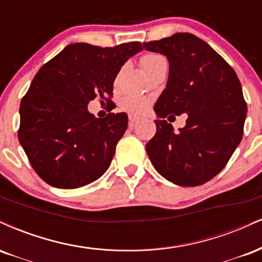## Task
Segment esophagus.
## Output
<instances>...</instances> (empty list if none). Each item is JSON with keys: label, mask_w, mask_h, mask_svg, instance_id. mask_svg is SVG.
Wrapping results in <instances>:
<instances>
[{"label": "esophagus", "mask_w": 262, "mask_h": 262, "mask_svg": "<svg viewBox=\"0 0 262 262\" xmlns=\"http://www.w3.org/2000/svg\"><path fill=\"white\" fill-rule=\"evenodd\" d=\"M138 118H136V116H132V115H130L128 116V126H130V127H132V126H134L135 124H136V122L138 121Z\"/></svg>", "instance_id": "obj_1"}]
</instances>
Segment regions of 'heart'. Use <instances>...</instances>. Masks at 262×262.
Wrapping results in <instances>:
<instances>
[{"label": "heart", "instance_id": "heart-1", "mask_svg": "<svg viewBox=\"0 0 262 262\" xmlns=\"http://www.w3.org/2000/svg\"><path fill=\"white\" fill-rule=\"evenodd\" d=\"M167 62L164 56L159 54H146L141 58V64L143 70L147 73H149L155 67L158 66L159 63ZM150 105V99L144 95H136V94H127L120 98L119 107L122 112L130 114V115H142V114L148 109Z\"/></svg>", "mask_w": 262, "mask_h": 262}]
</instances>
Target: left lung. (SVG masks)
Returning <instances> with one entry per match:
<instances>
[{
  "label": "left lung",
  "instance_id": "left-lung-1",
  "mask_svg": "<svg viewBox=\"0 0 262 262\" xmlns=\"http://www.w3.org/2000/svg\"><path fill=\"white\" fill-rule=\"evenodd\" d=\"M169 61L167 88L157 100L155 137L147 155L163 178L180 186H198L214 178L241 143L247 103L234 70L207 42L190 33L143 42ZM188 114L174 133L164 120Z\"/></svg>",
  "mask_w": 262,
  "mask_h": 262
}]
</instances>
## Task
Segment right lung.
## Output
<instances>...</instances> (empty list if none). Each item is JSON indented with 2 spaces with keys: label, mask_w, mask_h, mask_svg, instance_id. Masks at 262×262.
Listing matches in <instances>:
<instances>
[{
  "label": "right lung",
  "mask_w": 262,
  "mask_h": 262,
  "mask_svg": "<svg viewBox=\"0 0 262 262\" xmlns=\"http://www.w3.org/2000/svg\"><path fill=\"white\" fill-rule=\"evenodd\" d=\"M143 50L140 41L114 48L76 42L46 62L20 101L18 138L35 173L49 185L77 189L110 167L127 128L125 113L97 119L91 100L112 101L120 69Z\"/></svg>",
  "instance_id": "right-lung-1"
}]
</instances>
